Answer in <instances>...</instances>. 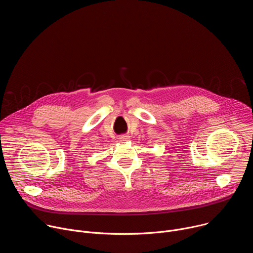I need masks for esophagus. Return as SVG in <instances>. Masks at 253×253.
Listing matches in <instances>:
<instances>
[{
	"mask_svg": "<svg viewBox=\"0 0 253 253\" xmlns=\"http://www.w3.org/2000/svg\"><path fill=\"white\" fill-rule=\"evenodd\" d=\"M119 139H120V141H127L129 139V137L126 136V135H122Z\"/></svg>",
	"mask_w": 253,
	"mask_h": 253,
	"instance_id": "esophagus-1",
	"label": "esophagus"
}]
</instances>
